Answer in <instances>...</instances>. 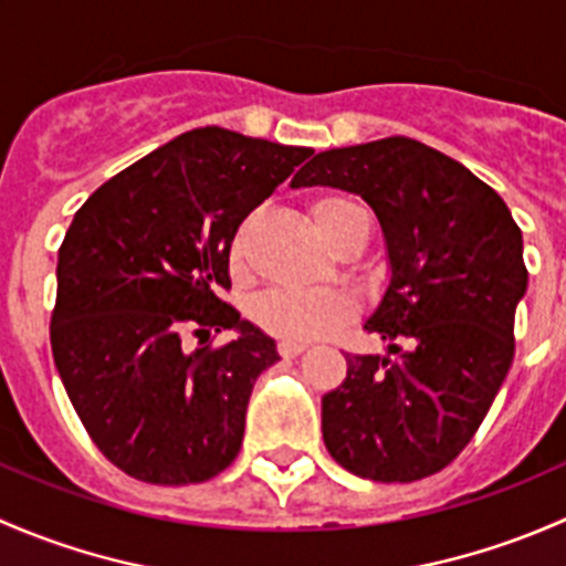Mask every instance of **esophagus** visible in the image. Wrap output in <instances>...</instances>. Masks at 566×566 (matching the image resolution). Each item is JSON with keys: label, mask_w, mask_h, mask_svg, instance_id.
Wrapping results in <instances>:
<instances>
[{"label": "esophagus", "mask_w": 566, "mask_h": 566, "mask_svg": "<svg viewBox=\"0 0 566 566\" xmlns=\"http://www.w3.org/2000/svg\"><path fill=\"white\" fill-rule=\"evenodd\" d=\"M304 350H306L304 342H290V339L279 342V356L282 358H295V356H301Z\"/></svg>", "instance_id": "obj_1"}]
</instances>
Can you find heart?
I'll return each mask as SVG.
<instances>
[{
	"label": "heart",
	"instance_id": "b5f03b06",
	"mask_svg": "<svg viewBox=\"0 0 566 566\" xmlns=\"http://www.w3.org/2000/svg\"><path fill=\"white\" fill-rule=\"evenodd\" d=\"M312 219L323 241L334 247L336 238L345 235L356 221L367 219V210L345 193H328L312 205ZM232 271H247L243 235L232 247ZM356 301L339 290H276L256 304L254 317L268 334L290 342H312L334 334L339 325L356 317Z\"/></svg>",
	"mask_w": 566,
	"mask_h": 566
}]
</instances>
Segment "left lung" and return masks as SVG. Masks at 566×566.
<instances>
[{
  "label": "left lung",
  "instance_id": "obj_1",
  "mask_svg": "<svg viewBox=\"0 0 566 566\" xmlns=\"http://www.w3.org/2000/svg\"><path fill=\"white\" fill-rule=\"evenodd\" d=\"M293 186L358 193L391 260L364 328L394 358L347 353V378L323 397L325 449L373 482L432 476L476 436L515 358L521 227L488 182L408 136L317 153Z\"/></svg>",
  "mask_w": 566,
  "mask_h": 566
}]
</instances>
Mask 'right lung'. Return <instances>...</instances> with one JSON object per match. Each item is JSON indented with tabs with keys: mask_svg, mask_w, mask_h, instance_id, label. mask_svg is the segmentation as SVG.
I'll list each match as a JSON object with an SVG mask.
<instances>
[{
	"mask_svg": "<svg viewBox=\"0 0 566 566\" xmlns=\"http://www.w3.org/2000/svg\"><path fill=\"white\" fill-rule=\"evenodd\" d=\"M312 153L188 130L106 180L67 227L51 353L87 436L128 476L208 482L241 452L254 380L279 353L221 298L230 249ZM221 329L239 336L213 346Z\"/></svg>",
	"mask_w": 566,
	"mask_h": 566,
	"instance_id": "add662e5",
	"label": "right lung"
}]
</instances>
